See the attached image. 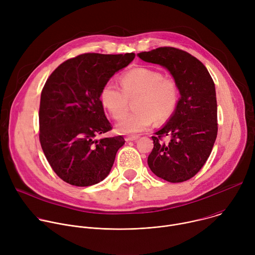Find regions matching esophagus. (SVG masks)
<instances>
[{
	"instance_id": "obj_1",
	"label": "esophagus",
	"mask_w": 255,
	"mask_h": 255,
	"mask_svg": "<svg viewBox=\"0 0 255 255\" xmlns=\"http://www.w3.org/2000/svg\"><path fill=\"white\" fill-rule=\"evenodd\" d=\"M139 138V136L138 135H129V136H127L126 138H125V140L128 142V141H135V140H137Z\"/></svg>"
}]
</instances>
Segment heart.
Listing matches in <instances>:
<instances>
[{"mask_svg": "<svg viewBox=\"0 0 255 255\" xmlns=\"http://www.w3.org/2000/svg\"><path fill=\"white\" fill-rule=\"evenodd\" d=\"M122 91L114 84H106L100 92V102L119 120L126 114L128 101L136 98V112L127 116L117 124L124 134L139 133L148 129L153 121L164 123L174 114L179 102V89L174 79L163 77L160 71L148 67L130 69L120 77Z\"/></svg>", "mask_w": 255, "mask_h": 255, "instance_id": "b5f03b06", "label": "heart"}]
</instances>
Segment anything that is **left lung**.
Returning a JSON list of instances; mask_svg holds the SVG:
<instances>
[{
	"label": "left lung",
	"mask_w": 255,
	"mask_h": 255,
	"mask_svg": "<svg viewBox=\"0 0 255 255\" xmlns=\"http://www.w3.org/2000/svg\"><path fill=\"white\" fill-rule=\"evenodd\" d=\"M146 62L165 67L179 89V102L168 122L152 136L147 163L169 183L196 175L211 154L218 132L215 84L206 66L192 54L174 47L138 53ZM167 136L168 141L162 138Z\"/></svg>",
	"instance_id": "left-lung-1"
}]
</instances>
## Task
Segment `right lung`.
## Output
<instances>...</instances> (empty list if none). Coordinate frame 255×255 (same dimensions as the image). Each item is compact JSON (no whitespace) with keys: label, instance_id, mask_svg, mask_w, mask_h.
Segmentation results:
<instances>
[{"label":"right lung","instance_id":"add662e5","mask_svg":"<svg viewBox=\"0 0 255 255\" xmlns=\"http://www.w3.org/2000/svg\"><path fill=\"white\" fill-rule=\"evenodd\" d=\"M134 53H85L62 62L47 79L40 98L39 140L53 171L65 183L89 187L111 171L122 136L98 139L112 129L100 92Z\"/></svg>","mask_w":255,"mask_h":255}]
</instances>
